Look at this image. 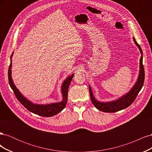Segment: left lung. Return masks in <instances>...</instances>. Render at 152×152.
Returning <instances> with one entry per match:
<instances>
[{
    "label": "left lung",
    "mask_w": 152,
    "mask_h": 152,
    "mask_svg": "<svg viewBox=\"0 0 152 152\" xmlns=\"http://www.w3.org/2000/svg\"><path fill=\"white\" fill-rule=\"evenodd\" d=\"M133 40H134L136 46L140 49L141 56L140 60L139 75L138 77H137L136 82L130 89V91L115 100H113L111 101V102H99V101L95 98L91 87L89 85L91 102L94 107L98 110H100V111L111 113L120 111V110L127 108L129 106H130L134 102L136 96L138 94L139 92L141 91L142 86H143L145 80V70L143 65H142V51L140 45L137 43L134 37H133Z\"/></svg>",
    "instance_id": "left-lung-1"
}]
</instances>
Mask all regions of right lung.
Segmentation results:
<instances>
[{
  "mask_svg": "<svg viewBox=\"0 0 152 152\" xmlns=\"http://www.w3.org/2000/svg\"><path fill=\"white\" fill-rule=\"evenodd\" d=\"M13 53L11 56V63L9 68L8 71V79L10 85L11 89L14 91L15 96H16L18 101L24 106V107L28 110V111L34 113L38 115L49 117L56 115L59 112H61L62 110L65 108L68 101V90L69 86L73 79V77L74 75V73L67 77L65 80H64L61 87V91L62 94L63 99L60 102L52 103L49 104H35L31 101L27 99L26 97L23 95L21 92L18 89L15 84H14V82L12 79L11 75V68H12V57L13 56Z\"/></svg>",
  "mask_w": 152,
  "mask_h": 152,
  "instance_id": "obj_1",
  "label": "right lung"
}]
</instances>
